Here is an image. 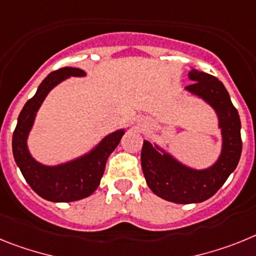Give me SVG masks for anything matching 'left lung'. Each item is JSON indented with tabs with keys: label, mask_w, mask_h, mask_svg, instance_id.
Listing matches in <instances>:
<instances>
[{
	"label": "left lung",
	"mask_w": 256,
	"mask_h": 256,
	"mask_svg": "<svg viewBox=\"0 0 256 256\" xmlns=\"http://www.w3.org/2000/svg\"><path fill=\"white\" fill-rule=\"evenodd\" d=\"M190 78L193 82L186 90L210 104L219 117L223 150L215 165L206 170H193L168 153L161 154L144 140L142 168L146 184L158 197L175 204H196L212 197L237 168L242 150L240 116L223 84L197 70H190Z\"/></svg>",
	"instance_id": "1"
}]
</instances>
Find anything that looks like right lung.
<instances>
[{"label":"right lung","mask_w":256,"mask_h":256,"mask_svg":"<svg viewBox=\"0 0 256 256\" xmlns=\"http://www.w3.org/2000/svg\"><path fill=\"white\" fill-rule=\"evenodd\" d=\"M80 68H60L51 72L37 88L34 96L23 106L18 117L16 128L12 135V153L16 165L26 183L42 198L52 202H72L88 197L95 192L104 174L106 160L118 146L124 130H118L106 136L99 146L88 154L59 166H45L33 160L26 148V138L46 95L59 82L70 76H84Z\"/></svg>","instance_id":"add662e5"}]
</instances>
